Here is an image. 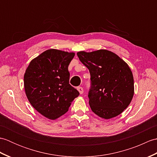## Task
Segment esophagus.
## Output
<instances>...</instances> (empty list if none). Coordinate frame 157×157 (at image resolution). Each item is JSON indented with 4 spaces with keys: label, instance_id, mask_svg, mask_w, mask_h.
I'll use <instances>...</instances> for the list:
<instances>
[{
    "label": "esophagus",
    "instance_id": "1",
    "mask_svg": "<svg viewBox=\"0 0 157 157\" xmlns=\"http://www.w3.org/2000/svg\"><path fill=\"white\" fill-rule=\"evenodd\" d=\"M78 90L79 91V92L80 93V94H83V92H84V90H83V88L82 87H80V86H79V87H78Z\"/></svg>",
    "mask_w": 157,
    "mask_h": 157
}]
</instances>
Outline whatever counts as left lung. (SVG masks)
<instances>
[{"label": "left lung", "mask_w": 157, "mask_h": 157, "mask_svg": "<svg viewBox=\"0 0 157 157\" xmlns=\"http://www.w3.org/2000/svg\"><path fill=\"white\" fill-rule=\"evenodd\" d=\"M77 55L90 73L88 98L92 111L105 119L121 114L134 92V78L128 65L107 50L81 51Z\"/></svg>", "instance_id": "1"}]
</instances>
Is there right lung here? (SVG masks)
<instances>
[{"mask_svg":"<svg viewBox=\"0 0 157 157\" xmlns=\"http://www.w3.org/2000/svg\"><path fill=\"white\" fill-rule=\"evenodd\" d=\"M75 53L50 49L33 59L24 75V88L30 104L50 119L68 111L79 93L69 84L68 66Z\"/></svg>","mask_w":157,"mask_h":157,"instance_id":"add662e5","label":"right lung"}]
</instances>
